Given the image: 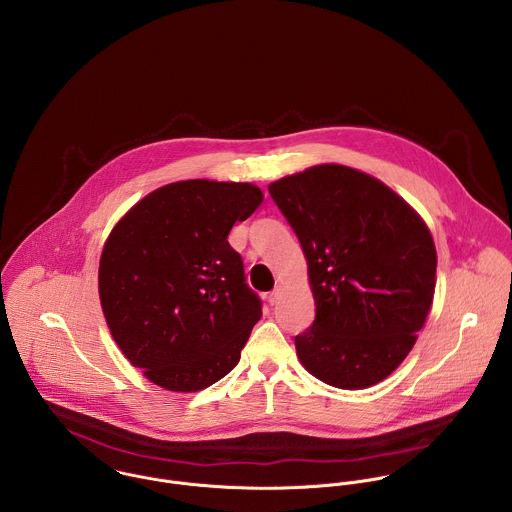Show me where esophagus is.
<instances>
[{"mask_svg": "<svg viewBox=\"0 0 512 512\" xmlns=\"http://www.w3.org/2000/svg\"><path fill=\"white\" fill-rule=\"evenodd\" d=\"M280 297H282V288H274L270 295H268V301H270V305H276L278 301H280Z\"/></svg>", "mask_w": 512, "mask_h": 512, "instance_id": "1", "label": "esophagus"}]
</instances>
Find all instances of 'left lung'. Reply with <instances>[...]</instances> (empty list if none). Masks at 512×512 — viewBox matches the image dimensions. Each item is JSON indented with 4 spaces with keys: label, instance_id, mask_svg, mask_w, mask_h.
I'll return each mask as SVG.
<instances>
[{
    "label": "left lung",
    "instance_id": "8db88e82",
    "mask_svg": "<svg viewBox=\"0 0 512 512\" xmlns=\"http://www.w3.org/2000/svg\"><path fill=\"white\" fill-rule=\"evenodd\" d=\"M307 260L315 321L295 351L315 378L359 390L412 351L436 290L426 222L382 181L325 163L268 187Z\"/></svg>",
    "mask_w": 512,
    "mask_h": 512
}]
</instances>
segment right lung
Returning <instances> with one entry per match:
<instances>
[{"instance_id": "add662e5", "label": "right lung", "mask_w": 512, "mask_h": 512, "mask_svg": "<svg viewBox=\"0 0 512 512\" xmlns=\"http://www.w3.org/2000/svg\"><path fill=\"white\" fill-rule=\"evenodd\" d=\"M262 199L250 183L177 181L110 232L98 268L102 311L120 351L153 384L197 392L238 365L262 301L228 232Z\"/></svg>"}]
</instances>
